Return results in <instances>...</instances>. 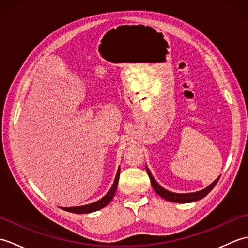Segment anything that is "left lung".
Segmentation results:
<instances>
[{"label":"left lung","mask_w":248,"mask_h":248,"mask_svg":"<svg viewBox=\"0 0 248 248\" xmlns=\"http://www.w3.org/2000/svg\"><path fill=\"white\" fill-rule=\"evenodd\" d=\"M146 170L148 172V176L150 178V181H151V186L154 187L155 191L156 192V194H159L162 198H164L168 202H178V203H187V202H197V200L203 198L204 196H207V195L212 191V188L217 186V183L218 181L219 177L217 179V180H214L211 184L208 187H205L202 191H198V192H195V193H186V194H178V193H172L167 191L164 187H162L159 183L155 181V179L154 178V176L151 175L150 170H148V167L146 166Z\"/></svg>","instance_id":"1"}]
</instances>
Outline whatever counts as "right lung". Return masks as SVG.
<instances>
[{
	"mask_svg": "<svg viewBox=\"0 0 248 248\" xmlns=\"http://www.w3.org/2000/svg\"><path fill=\"white\" fill-rule=\"evenodd\" d=\"M119 173H120V168H118L117 173H116V177H115V180H114L112 187H110L108 194L105 195L104 197H102L101 199H99L98 202L89 203V204H85V205H80V207H70V208H62V209L65 210V211H68V212L82 214V213H91V212L98 211V210L107 207V205L110 202V200H112L115 196L116 189H117V186H118Z\"/></svg>",
	"mask_w": 248,
	"mask_h": 248,
	"instance_id": "obj_1",
	"label": "right lung"
}]
</instances>
